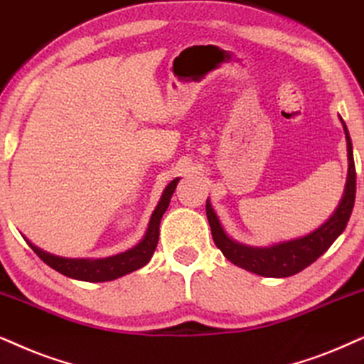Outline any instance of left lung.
<instances>
[{"mask_svg": "<svg viewBox=\"0 0 364 364\" xmlns=\"http://www.w3.org/2000/svg\"><path fill=\"white\" fill-rule=\"evenodd\" d=\"M341 122L348 144L346 186H344L343 198L339 201L338 208L329 216L328 222H324L309 235L275 243V245L270 247L243 245V243L232 240L227 235L210 200H206V216H208L210 222L211 237H213L215 245L223 252V255L232 264L242 267L248 272L262 275V277H291V275L301 272L312 262L319 259L333 245L336 238L344 232L354 206V196H356V168H354L351 137H349L348 127L343 119Z\"/></svg>", "mask_w": 364, "mask_h": 364, "instance_id": "obj_1", "label": "left lung"}]
</instances>
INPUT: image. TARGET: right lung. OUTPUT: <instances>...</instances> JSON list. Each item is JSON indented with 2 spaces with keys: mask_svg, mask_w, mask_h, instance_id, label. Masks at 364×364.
Here are the masks:
<instances>
[{
  "mask_svg": "<svg viewBox=\"0 0 364 364\" xmlns=\"http://www.w3.org/2000/svg\"><path fill=\"white\" fill-rule=\"evenodd\" d=\"M179 178L173 179L169 185L164 188L163 196H161L158 206L151 215L148 230L142 240L137 243L136 247L129 248V250L122 252V254L105 257V259H65V257H57L43 252L41 248L35 247L33 243L28 242L31 250L40 257L45 264L52 267L57 272L67 275L70 279L85 280V282H107V280H114L122 277V275L134 272V270L144 267L153 257L156 245L159 240V223L163 218L164 211L168 210L169 201L174 190H176Z\"/></svg>",
  "mask_w": 364,
  "mask_h": 364,
  "instance_id": "right-lung-1",
  "label": "right lung"
}]
</instances>
